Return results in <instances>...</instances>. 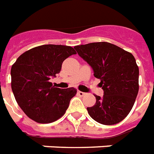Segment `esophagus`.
<instances>
[{
    "mask_svg": "<svg viewBox=\"0 0 154 154\" xmlns=\"http://www.w3.org/2000/svg\"><path fill=\"white\" fill-rule=\"evenodd\" d=\"M77 94H78V95H79V96H81V97H83V96H84V95H85L84 92L79 91L77 92Z\"/></svg>",
    "mask_w": 154,
    "mask_h": 154,
    "instance_id": "obj_1",
    "label": "esophagus"
}]
</instances>
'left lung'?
<instances>
[{"label": "left lung", "mask_w": 154, "mask_h": 154, "mask_svg": "<svg viewBox=\"0 0 154 154\" xmlns=\"http://www.w3.org/2000/svg\"><path fill=\"white\" fill-rule=\"evenodd\" d=\"M100 79L103 96L95 95L96 103L87 107L94 121L114 125L130 113L137 98L139 69L132 54L107 42L91 43L74 47Z\"/></svg>", "instance_id": "obj_1"}]
</instances>
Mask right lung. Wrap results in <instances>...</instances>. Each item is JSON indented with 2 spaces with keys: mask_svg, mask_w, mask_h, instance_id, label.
Wrapping results in <instances>:
<instances>
[{
  "mask_svg": "<svg viewBox=\"0 0 154 154\" xmlns=\"http://www.w3.org/2000/svg\"><path fill=\"white\" fill-rule=\"evenodd\" d=\"M75 54L70 46L45 44L18 57L11 68V86L16 101L28 118L50 123L65 114L77 91L55 87L50 79L60 73L63 62Z\"/></svg>",
  "mask_w": 154,
  "mask_h": 154,
  "instance_id": "obj_1",
  "label": "right lung"
}]
</instances>
